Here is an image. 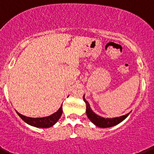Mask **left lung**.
Listing matches in <instances>:
<instances>
[{"mask_svg": "<svg viewBox=\"0 0 154 154\" xmlns=\"http://www.w3.org/2000/svg\"><path fill=\"white\" fill-rule=\"evenodd\" d=\"M83 99L85 101V104H86V113L89 119L92 122L94 125H96L97 127H99V128H110V127L115 126V125L119 124L120 122L123 121V120L125 119L128 116V115L130 114L128 113L125 116H122L116 117V118H112V119H105L103 118V117L99 116L96 115L93 110H91L90 107V104H89L88 101L85 99V96H83Z\"/></svg>", "mask_w": 154, "mask_h": 154, "instance_id": "obj_1", "label": "left lung"}]
</instances>
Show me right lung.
Segmentation results:
<instances>
[{
	"mask_svg": "<svg viewBox=\"0 0 154 154\" xmlns=\"http://www.w3.org/2000/svg\"><path fill=\"white\" fill-rule=\"evenodd\" d=\"M62 112V106H61V107H60L59 110H58V111L55 112V113L50 116L42 117V118H30V117H27L25 116L21 115V114L16 111L18 115L25 122L32 125V126L41 128H50V127H52L53 125H55V123L58 121L60 117H61Z\"/></svg>",
	"mask_w": 154,
	"mask_h": 154,
	"instance_id": "add662e5",
	"label": "right lung"
}]
</instances>
